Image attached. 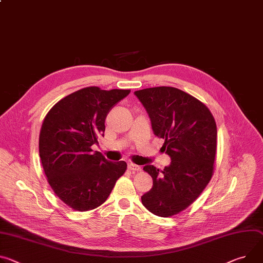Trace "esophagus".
<instances>
[{
	"label": "esophagus",
	"mask_w": 263,
	"mask_h": 263,
	"mask_svg": "<svg viewBox=\"0 0 263 263\" xmlns=\"http://www.w3.org/2000/svg\"><path fill=\"white\" fill-rule=\"evenodd\" d=\"M128 169L129 170H131V171H133V172H139L140 171V168L139 166L137 165V164H135V163H128Z\"/></svg>",
	"instance_id": "esophagus-1"
}]
</instances>
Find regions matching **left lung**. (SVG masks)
<instances>
[{"label":"left lung","mask_w":263,"mask_h":263,"mask_svg":"<svg viewBox=\"0 0 263 263\" xmlns=\"http://www.w3.org/2000/svg\"><path fill=\"white\" fill-rule=\"evenodd\" d=\"M146 108L156 136L171 163L163 170L145 165L153 179L141 202L160 217H171L192 204L202 193L214 172L217 127L209 108L174 87L135 91Z\"/></svg>","instance_id":"1"}]
</instances>
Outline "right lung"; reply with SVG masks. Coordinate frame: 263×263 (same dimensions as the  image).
<instances>
[{
    "mask_svg": "<svg viewBox=\"0 0 263 263\" xmlns=\"http://www.w3.org/2000/svg\"><path fill=\"white\" fill-rule=\"evenodd\" d=\"M129 93L83 88L59 101L46 114L39 138L42 165L55 195L71 209H97L126 172L125 161H108L91 147L104 135L109 111Z\"/></svg>",
    "mask_w": 263,
    "mask_h": 263,
    "instance_id": "obj_1",
    "label": "right lung"
}]
</instances>
